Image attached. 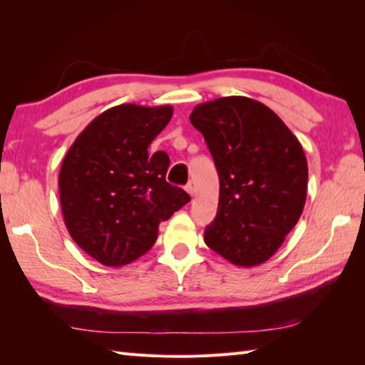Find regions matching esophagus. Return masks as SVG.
Masks as SVG:
<instances>
[{
	"label": "esophagus",
	"mask_w": 365,
	"mask_h": 365,
	"mask_svg": "<svg viewBox=\"0 0 365 365\" xmlns=\"http://www.w3.org/2000/svg\"><path fill=\"white\" fill-rule=\"evenodd\" d=\"M185 190H187V192H188V195H190V196H192V195H195V187H192V183H188V185H187V187H185Z\"/></svg>",
	"instance_id": "34e87169"
}]
</instances>
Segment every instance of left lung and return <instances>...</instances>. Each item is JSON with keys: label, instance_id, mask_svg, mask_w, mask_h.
<instances>
[{"label": "left lung", "instance_id": "obj_1", "mask_svg": "<svg viewBox=\"0 0 365 365\" xmlns=\"http://www.w3.org/2000/svg\"><path fill=\"white\" fill-rule=\"evenodd\" d=\"M190 120L220 175L218 213L204 232L205 245L237 267L260 265L281 247L304 208L302 145L274 111L242 96L200 103Z\"/></svg>", "mask_w": 365, "mask_h": 365}]
</instances>
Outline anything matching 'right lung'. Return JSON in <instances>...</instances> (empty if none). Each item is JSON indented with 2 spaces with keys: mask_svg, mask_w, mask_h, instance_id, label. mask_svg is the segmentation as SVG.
<instances>
[{
  "mask_svg": "<svg viewBox=\"0 0 365 365\" xmlns=\"http://www.w3.org/2000/svg\"><path fill=\"white\" fill-rule=\"evenodd\" d=\"M173 106L118 105L75 139L59 170V200L73 242L106 267L128 265L157 242L158 226L191 197L166 182L169 157L150 155Z\"/></svg>",
  "mask_w": 365,
  "mask_h": 365,
  "instance_id": "add662e5",
  "label": "right lung"
}]
</instances>
